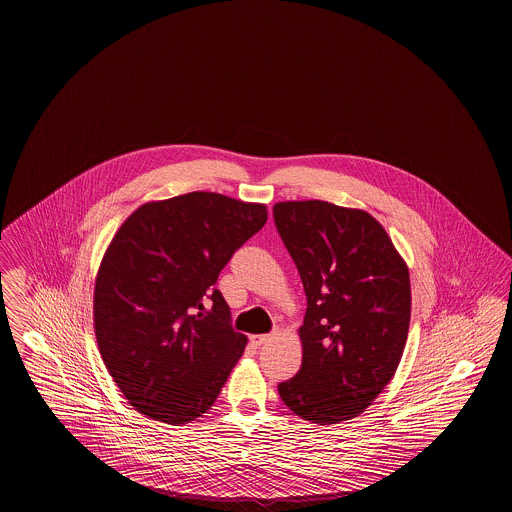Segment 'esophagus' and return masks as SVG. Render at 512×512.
Returning a JSON list of instances; mask_svg holds the SVG:
<instances>
[{
    "mask_svg": "<svg viewBox=\"0 0 512 512\" xmlns=\"http://www.w3.org/2000/svg\"><path fill=\"white\" fill-rule=\"evenodd\" d=\"M269 339H271V335H252L250 337V343L254 345V347H262V345H266Z\"/></svg>",
    "mask_w": 512,
    "mask_h": 512,
    "instance_id": "1",
    "label": "esophagus"
}]
</instances>
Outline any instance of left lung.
<instances>
[{
  "instance_id": "obj_1",
  "label": "left lung",
  "mask_w": 512,
  "mask_h": 512,
  "mask_svg": "<svg viewBox=\"0 0 512 512\" xmlns=\"http://www.w3.org/2000/svg\"><path fill=\"white\" fill-rule=\"evenodd\" d=\"M273 221L308 300L302 366L277 385L296 416L339 424L395 376L410 323V279L385 229L362 210L279 202Z\"/></svg>"
}]
</instances>
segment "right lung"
Listing matches in <instances>:
<instances>
[{"mask_svg":"<svg viewBox=\"0 0 512 512\" xmlns=\"http://www.w3.org/2000/svg\"><path fill=\"white\" fill-rule=\"evenodd\" d=\"M266 221L264 204L189 192L148 202L119 227L96 277L94 329L138 412L177 426L216 403L246 347L217 277Z\"/></svg>","mask_w":512,"mask_h":512,"instance_id":"add662e5","label":"right lung"}]
</instances>
